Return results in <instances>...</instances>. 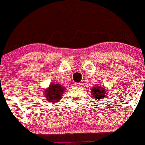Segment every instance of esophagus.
Listing matches in <instances>:
<instances>
[{"mask_svg": "<svg viewBox=\"0 0 145 145\" xmlns=\"http://www.w3.org/2000/svg\"><path fill=\"white\" fill-rule=\"evenodd\" d=\"M75 85L77 86V87H81L82 85V84L81 83V82H78V83H76Z\"/></svg>", "mask_w": 145, "mask_h": 145, "instance_id": "1", "label": "esophagus"}]
</instances>
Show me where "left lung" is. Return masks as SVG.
Here are the masks:
<instances>
[{"label":"left lung","mask_w":145,"mask_h":145,"mask_svg":"<svg viewBox=\"0 0 145 145\" xmlns=\"http://www.w3.org/2000/svg\"><path fill=\"white\" fill-rule=\"evenodd\" d=\"M106 89L103 87V86H94L93 89H91V94H93L94 99H104L105 97H106Z\"/></svg>","instance_id":"obj_1"}]
</instances>
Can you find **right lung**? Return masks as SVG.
<instances>
[{
    "instance_id": "obj_1",
    "label": "right lung",
    "mask_w": 145,
    "mask_h": 145,
    "mask_svg": "<svg viewBox=\"0 0 145 145\" xmlns=\"http://www.w3.org/2000/svg\"><path fill=\"white\" fill-rule=\"evenodd\" d=\"M64 90L65 88L61 86L60 84H51L49 88L45 91L44 95L47 101L51 103H55L60 100Z\"/></svg>"
}]
</instances>
